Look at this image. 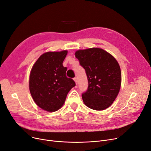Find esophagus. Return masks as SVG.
<instances>
[{
  "mask_svg": "<svg viewBox=\"0 0 151 151\" xmlns=\"http://www.w3.org/2000/svg\"><path fill=\"white\" fill-rule=\"evenodd\" d=\"M73 80H74V81H75L76 84L77 85V84H78V78H74Z\"/></svg>",
  "mask_w": 151,
  "mask_h": 151,
  "instance_id": "obj_1",
  "label": "esophagus"
}]
</instances>
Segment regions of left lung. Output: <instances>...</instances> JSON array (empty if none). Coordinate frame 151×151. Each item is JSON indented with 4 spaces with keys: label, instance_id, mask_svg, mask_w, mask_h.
I'll return each mask as SVG.
<instances>
[{
    "label": "left lung",
    "instance_id": "obj_1",
    "mask_svg": "<svg viewBox=\"0 0 151 151\" xmlns=\"http://www.w3.org/2000/svg\"><path fill=\"white\" fill-rule=\"evenodd\" d=\"M75 57L84 68L88 80V89L82 94L84 104L96 110L108 108L120 89L122 75L119 63L100 48L77 50Z\"/></svg>",
    "mask_w": 151,
    "mask_h": 151
}]
</instances>
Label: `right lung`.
Instances as JSON below:
<instances>
[{"mask_svg":"<svg viewBox=\"0 0 151 151\" xmlns=\"http://www.w3.org/2000/svg\"><path fill=\"white\" fill-rule=\"evenodd\" d=\"M67 50L47 52L41 55L32 67L29 75L30 93L42 109L52 112L63 105L68 92L75 86L73 80L66 76L63 62Z\"/></svg>","mask_w":151,"mask_h":151,"instance_id":"1","label":"right lung"}]
</instances>
